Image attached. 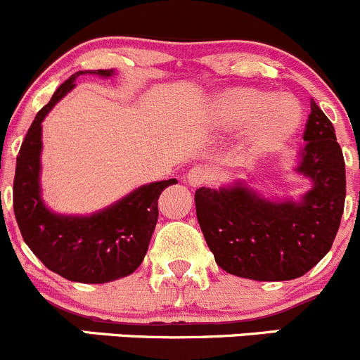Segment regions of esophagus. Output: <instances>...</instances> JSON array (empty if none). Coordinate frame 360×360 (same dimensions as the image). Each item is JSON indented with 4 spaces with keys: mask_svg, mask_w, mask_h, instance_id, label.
<instances>
[{
    "mask_svg": "<svg viewBox=\"0 0 360 360\" xmlns=\"http://www.w3.org/2000/svg\"><path fill=\"white\" fill-rule=\"evenodd\" d=\"M186 179H188V184H190V186H195V188L202 186V184H205L207 181H209V170L202 165L193 167V169L188 172Z\"/></svg>",
    "mask_w": 360,
    "mask_h": 360,
    "instance_id": "obj_1",
    "label": "esophagus"
}]
</instances>
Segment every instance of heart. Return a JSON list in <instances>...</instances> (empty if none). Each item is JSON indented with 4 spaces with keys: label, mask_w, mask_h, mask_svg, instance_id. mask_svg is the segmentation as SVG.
I'll list each match as a JSON object with an SVG mask.
<instances>
[{
    "label": "heart",
    "mask_w": 360,
    "mask_h": 360,
    "mask_svg": "<svg viewBox=\"0 0 360 360\" xmlns=\"http://www.w3.org/2000/svg\"><path fill=\"white\" fill-rule=\"evenodd\" d=\"M214 118L223 129L245 127V150L252 157L271 153L292 139L301 110L285 94L266 96L254 89H230L214 99Z\"/></svg>",
    "instance_id": "b5f03b06"
}]
</instances>
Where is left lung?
I'll list each match as a JSON object with an SVG mask.
<instances>
[{"mask_svg":"<svg viewBox=\"0 0 360 360\" xmlns=\"http://www.w3.org/2000/svg\"><path fill=\"white\" fill-rule=\"evenodd\" d=\"M296 170L314 186L300 203L270 202L235 184L195 191L207 245L224 271L252 281H291L331 249L343 216L347 179L335 127L311 101Z\"/></svg>","mask_w":360,"mask_h":360,"instance_id":"8db88e82","label":"left lung"}]
</instances>
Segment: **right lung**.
<instances>
[{
    "mask_svg": "<svg viewBox=\"0 0 360 360\" xmlns=\"http://www.w3.org/2000/svg\"><path fill=\"white\" fill-rule=\"evenodd\" d=\"M90 75L111 76L112 69ZM78 71L66 79L29 127L17 155L13 212L22 238L34 256L60 277L83 284H104L137 270L158 221V198L176 179L137 188L115 205L86 217L50 212L39 197L41 122L75 86Z\"/></svg>",
    "mask_w": 360,
    "mask_h": 360,
    "instance_id": "right-lung-1",
    "label": "right lung"
}]
</instances>
